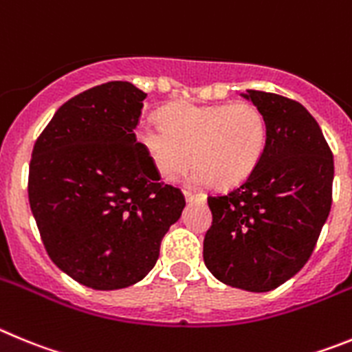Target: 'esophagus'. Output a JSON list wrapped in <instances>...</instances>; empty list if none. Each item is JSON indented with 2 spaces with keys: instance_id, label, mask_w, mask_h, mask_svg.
Returning a JSON list of instances; mask_svg holds the SVG:
<instances>
[{
  "instance_id": "1",
  "label": "esophagus",
  "mask_w": 352,
  "mask_h": 352,
  "mask_svg": "<svg viewBox=\"0 0 352 352\" xmlns=\"http://www.w3.org/2000/svg\"><path fill=\"white\" fill-rule=\"evenodd\" d=\"M184 198H186V201H188V204H192V201H201V204H204L205 199H207V196H205L204 192H198V195H195V192L186 191L184 192Z\"/></svg>"
}]
</instances>
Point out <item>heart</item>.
Instances as JSON below:
<instances>
[{"instance_id": "heart-1", "label": "heart", "mask_w": 352, "mask_h": 352, "mask_svg": "<svg viewBox=\"0 0 352 352\" xmlns=\"http://www.w3.org/2000/svg\"><path fill=\"white\" fill-rule=\"evenodd\" d=\"M160 122L138 126L135 137L154 173L168 182L195 161L196 184L235 188L254 173L267 148V119L247 101L173 103L161 110Z\"/></svg>"}]
</instances>
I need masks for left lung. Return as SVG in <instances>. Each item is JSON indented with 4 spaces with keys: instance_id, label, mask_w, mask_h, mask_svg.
<instances>
[{
    "instance_id": "8db88e82",
    "label": "left lung",
    "mask_w": 352,
    "mask_h": 352,
    "mask_svg": "<svg viewBox=\"0 0 352 352\" xmlns=\"http://www.w3.org/2000/svg\"><path fill=\"white\" fill-rule=\"evenodd\" d=\"M242 96L267 119V148L242 186L208 196L204 259L223 284L267 293L302 270L314 251L330 215L333 156L298 101L263 91Z\"/></svg>"
}]
</instances>
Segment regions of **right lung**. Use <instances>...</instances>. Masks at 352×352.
I'll list each match as a JSON object with an SVG mask.
<instances>
[{
    "label": "right lung",
    "instance_id": "1",
    "mask_svg": "<svg viewBox=\"0 0 352 352\" xmlns=\"http://www.w3.org/2000/svg\"><path fill=\"white\" fill-rule=\"evenodd\" d=\"M147 94L109 82L68 100L34 144L28 195L50 259L98 291L153 270L186 199L161 184L135 128Z\"/></svg>",
    "mask_w": 352,
    "mask_h": 352
}]
</instances>
